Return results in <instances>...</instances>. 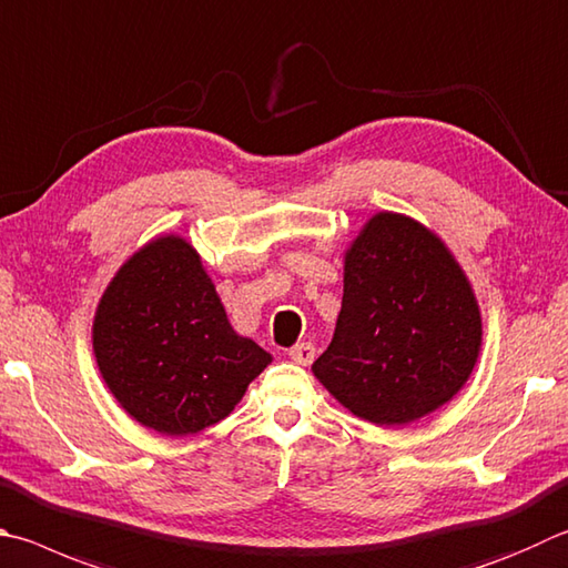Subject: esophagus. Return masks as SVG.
<instances>
[{
	"mask_svg": "<svg viewBox=\"0 0 568 568\" xmlns=\"http://www.w3.org/2000/svg\"><path fill=\"white\" fill-rule=\"evenodd\" d=\"M287 355H291V359L297 365H311L315 359V347L313 343H297L287 349Z\"/></svg>",
	"mask_w": 568,
	"mask_h": 568,
	"instance_id": "34e87169",
	"label": "esophagus"
}]
</instances>
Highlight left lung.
Masks as SVG:
<instances>
[{
    "label": "left lung",
    "mask_w": 568,
    "mask_h": 568,
    "mask_svg": "<svg viewBox=\"0 0 568 568\" xmlns=\"http://www.w3.org/2000/svg\"><path fill=\"white\" fill-rule=\"evenodd\" d=\"M481 315L467 275L435 233L377 213L345 255L333 343L313 373L339 405L373 425H407L467 383Z\"/></svg>",
    "instance_id": "1"
}]
</instances>
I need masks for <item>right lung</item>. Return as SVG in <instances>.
<instances>
[{"label": "right lung", "mask_w": 568, "mask_h": 568, "mask_svg": "<svg viewBox=\"0 0 568 568\" xmlns=\"http://www.w3.org/2000/svg\"><path fill=\"white\" fill-rule=\"evenodd\" d=\"M94 355L111 395L161 435H195L229 417L271 355L241 337L179 235L143 245L109 283Z\"/></svg>", "instance_id": "add662e5"}]
</instances>
